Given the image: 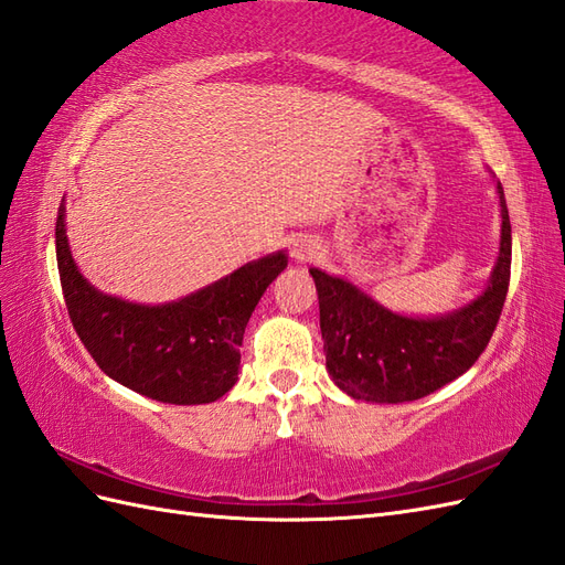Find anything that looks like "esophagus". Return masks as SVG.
<instances>
[{
    "instance_id": "1",
    "label": "esophagus",
    "mask_w": 565,
    "mask_h": 565,
    "mask_svg": "<svg viewBox=\"0 0 565 565\" xmlns=\"http://www.w3.org/2000/svg\"><path fill=\"white\" fill-rule=\"evenodd\" d=\"M319 244H317V238H312V236H300V238H296L294 241V246H291V255H294V260L296 263H310V260H315V257L319 255Z\"/></svg>"
}]
</instances>
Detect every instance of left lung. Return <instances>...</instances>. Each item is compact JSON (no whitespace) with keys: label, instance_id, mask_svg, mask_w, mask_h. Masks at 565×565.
Returning <instances> with one entry per match:
<instances>
[{"label":"left lung","instance_id":"8db88e82","mask_svg":"<svg viewBox=\"0 0 565 565\" xmlns=\"http://www.w3.org/2000/svg\"><path fill=\"white\" fill-rule=\"evenodd\" d=\"M499 253L482 291L443 315H402L345 277L310 267L319 294L327 372L352 399L397 405L426 397L469 372L488 348L511 277V222L497 182Z\"/></svg>","mask_w":565,"mask_h":565}]
</instances>
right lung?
<instances>
[{
  "label": "right lung",
  "mask_w": 565,
  "mask_h": 565,
  "mask_svg": "<svg viewBox=\"0 0 565 565\" xmlns=\"http://www.w3.org/2000/svg\"><path fill=\"white\" fill-rule=\"evenodd\" d=\"M56 263L73 327L106 376L168 405H205L238 381L246 324L267 286L286 269L288 255L277 250L257 257L170 302L125 300L99 291L79 271L68 244L63 196Z\"/></svg>",
  "instance_id": "right-lung-1"
}]
</instances>
